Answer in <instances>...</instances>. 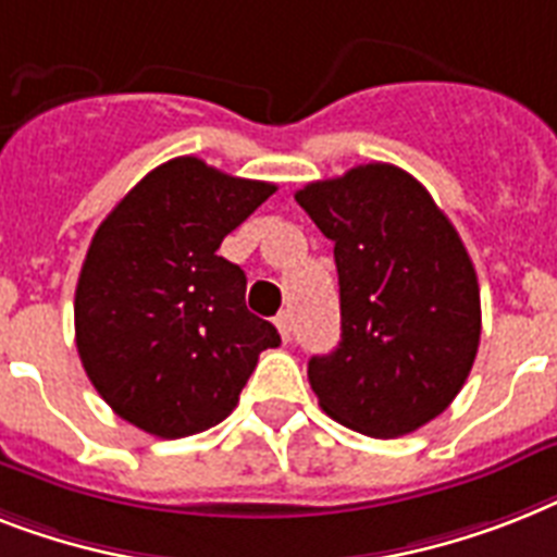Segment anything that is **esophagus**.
Instances as JSON below:
<instances>
[{
	"mask_svg": "<svg viewBox=\"0 0 557 557\" xmlns=\"http://www.w3.org/2000/svg\"><path fill=\"white\" fill-rule=\"evenodd\" d=\"M274 323H277V332H280V337H283V341H292V314H288V311H283V314H277V320H274Z\"/></svg>",
	"mask_w": 557,
	"mask_h": 557,
	"instance_id": "34e87169",
	"label": "esophagus"
}]
</instances>
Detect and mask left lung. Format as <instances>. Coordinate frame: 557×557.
Instances as JSON below:
<instances>
[{
  "instance_id": "8db88e82",
  "label": "left lung",
  "mask_w": 557,
  "mask_h": 557,
  "mask_svg": "<svg viewBox=\"0 0 557 557\" xmlns=\"http://www.w3.org/2000/svg\"><path fill=\"white\" fill-rule=\"evenodd\" d=\"M294 200L334 243L341 343L309 360L329 418L400 437L458 397L481 343V288L432 194L388 162L309 183Z\"/></svg>"
}]
</instances>
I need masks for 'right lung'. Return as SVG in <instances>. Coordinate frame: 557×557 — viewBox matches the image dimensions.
I'll return each mask as SVG.
<instances>
[{
	"mask_svg": "<svg viewBox=\"0 0 557 557\" xmlns=\"http://www.w3.org/2000/svg\"><path fill=\"white\" fill-rule=\"evenodd\" d=\"M277 185L176 157L102 220L76 283V351L102 400L157 437L234 411L277 329L246 309V274L216 255Z\"/></svg>",
	"mask_w": 557,
	"mask_h": 557,
	"instance_id": "1",
	"label": "right lung"
}]
</instances>
